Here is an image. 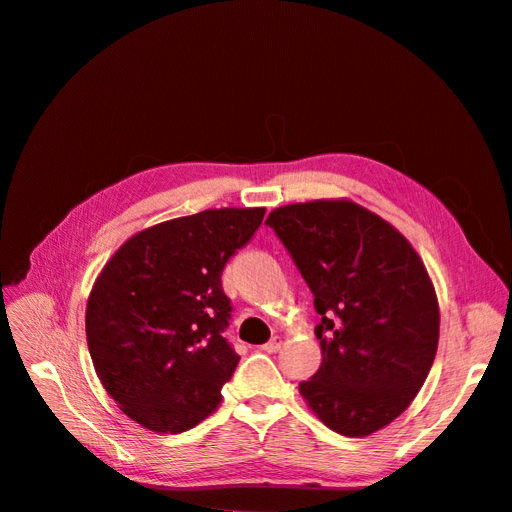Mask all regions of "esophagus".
Returning a JSON list of instances; mask_svg holds the SVG:
<instances>
[{
	"label": "esophagus",
	"mask_w": 512,
	"mask_h": 512,
	"mask_svg": "<svg viewBox=\"0 0 512 512\" xmlns=\"http://www.w3.org/2000/svg\"><path fill=\"white\" fill-rule=\"evenodd\" d=\"M280 346H282V340L278 338V336H274L270 342H267V344H263L261 348H263V351L265 353H270V355H274V353H278L280 351Z\"/></svg>",
	"instance_id": "obj_1"
}]
</instances>
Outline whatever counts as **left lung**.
<instances>
[{
  "label": "left lung",
  "instance_id": "8db88e82",
  "mask_svg": "<svg viewBox=\"0 0 512 512\" xmlns=\"http://www.w3.org/2000/svg\"><path fill=\"white\" fill-rule=\"evenodd\" d=\"M292 257L321 321V365L299 384L336 434L359 438L392 423L432 369L440 311L409 240L351 201L286 205L265 220Z\"/></svg>",
  "mask_w": 512,
  "mask_h": 512
}]
</instances>
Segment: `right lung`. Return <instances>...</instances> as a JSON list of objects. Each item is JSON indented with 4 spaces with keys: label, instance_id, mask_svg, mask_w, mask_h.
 <instances>
[{
    "label": "right lung",
    "instance_id": "1",
    "mask_svg": "<svg viewBox=\"0 0 512 512\" xmlns=\"http://www.w3.org/2000/svg\"><path fill=\"white\" fill-rule=\"evenodd\" d=\"M265 209H207L134 234L107 261L87 305V344L103 388L151 432L180 434L222 400L238 355L222 336L228 259Z\"/></svg>",
    "mask_w": 512,
    "mask_h": 512
}]
</instances>
